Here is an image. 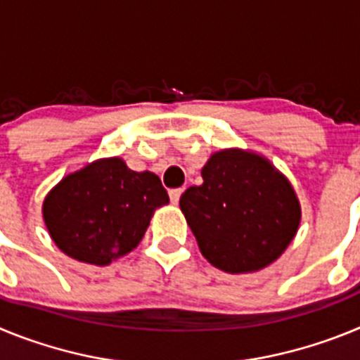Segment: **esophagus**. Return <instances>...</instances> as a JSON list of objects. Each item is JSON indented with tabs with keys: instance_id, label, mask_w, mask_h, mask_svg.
<instances>
[{
	"instance_id": "1",
	"label": "esophagus",
	"mask_w": 360,
	"mask_h": 360,
	"mask_svg": "<svg viewBox=\"0 0 360 360\" xmlns=\"http://www.w3.org/2000/svg\"><path fill=\"white\" fill-rule=\"evenodd\" d=\"M184 189H171L169 191V198H171V203H178V200H180V196H182Z\"/></svg>"
}]
</instances>
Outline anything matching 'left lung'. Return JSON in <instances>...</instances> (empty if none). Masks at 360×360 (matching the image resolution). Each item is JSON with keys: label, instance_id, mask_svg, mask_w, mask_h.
<instances>
[{"label": "left lung", "instance_id": "1", "mask_svg": "<svg viewBox=\"0 0 360 360\" xmlns=\"http://www.w3.org/2000/svg\"><path fill=\"white\" fill-rule=\"evenodd\" d=\"M202 178L180 196V209L203 257L229 274L272 265L301 224L288 178L263 155L240 148L212 153Z\"/></svg>", "mask_w": 360, "mask_h": 360}]
</instances>
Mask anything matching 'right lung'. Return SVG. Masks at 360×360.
Returning <instances> with one entry per match:
<instances>
[{
	"label": "right lung",
	"instance_id": "obj_1",
	"mask_svg": "<svg viewBox=\"0 0 360 360\" xmlns=\"http://www.w3.org/2000/svg\"><path fill=\"white\" fill-rule=\"evenodd\" d=\"M167 203L155 173H136L119 157L98 158L52 187L43 219L61 252L106 266L141 243L153 212Z\"/></svg>",
	"mask_w": 360,
	"mask_h": 360
}]
</instances>
